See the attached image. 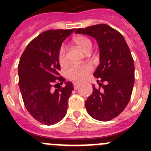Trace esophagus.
<instances>
[{"label":"esophagus","mask_w":151,"mask_h":151,"mask_svg":"<svg viewBox=\"0 0 151 151\" xmlns=\"http://www.w3.org/2000/svg\"><path fill=\"white\" fill-rule=\"evenodd\" d=\"M80 87V84L79 83H74V88L76 90L78 88Z\"/></svg>","instance_id":"esophagus-1"}]
</instances>
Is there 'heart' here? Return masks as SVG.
<instances>
[{
  "label": "heart",
  "mask_w": 151,
  "mask_h": 151,
  "mask_svg": "<svg viewBox=\"0 0 151 151\" xmlns=\"http://www.w3.org/2000/svg\"><path fill=\"white\" fill-rule=\"evenodd\" d=\"M73 42L85 54L90 51L92 47L91 41L86 36H77L73 38ZM66 61V52L63 47H62L59 53V62L61 65H63ZM91 71V67L88 65H82V66L70 65L66 69V76L73 81L82 82L85 79Z\"/></svg>",
  "instance_id": "obj_1"
}]
</instances>
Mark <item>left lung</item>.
<instances>
[{
    "label": "left lung",
    "instance_id": "obj_1",
    "mask_svg": "<svg viewBox=\"0 0 151 151\" xmlns=\"http://www.w3.org/2000/svg\"><path fill=\"white\" fill-rule=\"evenodd\" d=\"M76 34L87 35L97 41L100 63L94 73L100 87L85 101L89 115L103 122L118 116L129 102L134 83V64L123 36L108 25L78 29Z\"/></svg>",
    "mask_w": 151,
    "mask_h": 151
}]
</instances>
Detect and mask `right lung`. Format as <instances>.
I'll return each instance as SVG.
<instances>
[{
	"mask_svg": "<svg viewBox=\"0 0 151 151\" xmlns=\"http://www.w3.org/2000/svg\"><path fill=\"white\" fill-rule=\"evenodd\" d=\"M73 29L47 30L27 45L18 66L19 87L26 108L39 122L50 125L59 122L67 112L68 99L73 91L71 82L60 77L59 53L64 40ZM64 82L65 87L52 86Z\"/></svg>",
	"mask_w": 151,
	"mask_h": 151,
	"instance_id": "right-lung-1",
	"label": "right lung"
}]
</instances>
